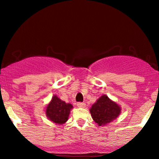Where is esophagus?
I'll return each instance as SVG.
<instances>
[{"label": "esophagus", "instance_id": "1", "mask_svg": "<svg viewBox=\"0 0 159 159\" xmlns=\"http://www.w3.org/2000/svg\"><path fill=\"white\" fill-rule=\"evenodd\" d=\"M77 106L78 107H84L85 106V103H84V102H78L77 103Z\"/></svg>", "mask_w": 159, "mask_h": 159}]
</instances>
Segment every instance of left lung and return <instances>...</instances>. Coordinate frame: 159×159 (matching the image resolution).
<instances>
[{"mask_svg": "<svg viewBox=\"0 0 159 159\" xmlns=\"http://www.w3.org/2000/svg\"><path fill=\"white\" fill-rule=\"evenodd\" d=\"M90 111L94 121L101 126L116 119L121 110L117 104L104 95L92 105Z\"/></svg>", "mask_w": 159, "mask_h": 159, "instance_id": "left-lung-1", "label": "left lung"}]
</instances>
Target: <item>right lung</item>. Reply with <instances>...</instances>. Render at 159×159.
<instances>
[{
  "instance_id": "obj_1",
  "label": "right lung",
  "mask_w": 159,
  "mask_h": 159,
  "mask_svg": "<svg viewBox=\"0 0 159 159\" xmlns=\"http://www.w3.org/2000/svg\"><path fill=\"white\" fill-rule=\"evenodd\" d=\"M72 108V105L71 104H66L57 96H54L46 107V116L51 121L61 125L68 120Z\"/></svg>"
}]
</instances>
